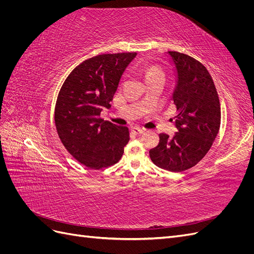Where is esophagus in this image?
I'll return each instance as SVG.
<instances>
[{
	"instance_id": "34e87169",
	"label": "esophagus",
	"mask_w": 254,
	"mask_h": 254,
	"mask_svg": "<svg viewBox=\"0 0 254 254\" xmlns=\"http://www.w3.org/2000/svg\"><path fill=\"white\" fill-rule=\"evenodd\" d=\"M132 131H133V133H135V134H142V133H144V132L146 131V129L140 128V127H133V128H132Z\"/></svg>"
}]
</instances>
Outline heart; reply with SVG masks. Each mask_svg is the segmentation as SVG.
<instances>
[{"instance_id":"b5f03b06","label":"heart","mask_w":254,"mask_h":254,"mask_svg":"<svg viewBox=\"0 0 254 254\" xmlns=\"http://www.w3.org/2000/svg\"><path fill=\"white\" fill-rule=\"evenodd\" d=\"M163 77V74L161 72L158 67L156 66H149L146 68L145 71V78L146 79H149V78H155V77Z\"/></svg>"}]
</instances>
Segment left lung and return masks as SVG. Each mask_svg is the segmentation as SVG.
Returning <instances> with one entry per match:
<instances>
[{"instance_id": "left-lung-1", "label": "left lung", "mask_w": 254, "mask_h": 254, "mask_svg": "<svg viewBox=\"0 0 254 254\" xmlns=\"http://www.w3.org/2000/svg\"><path fill=\"white\" fill-rule=\"evenodd\" d=\"M167 56L178 76L173 95L178 131L173 137L160 133L149 156L158 167L180 173L195 166L210 150L220 127V103L212 76L200 61L175 51Z\"/></svg>"}]
</instances>
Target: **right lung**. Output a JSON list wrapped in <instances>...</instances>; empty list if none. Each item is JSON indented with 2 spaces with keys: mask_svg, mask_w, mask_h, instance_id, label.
Here are the masks:
<instances>
[{
  "mask_svg": "<svg viewBox=\"0 0 254 254\" xmlns=\"http://www.w3.org/2000/svg\"><path fill=\"white\" fill-rule=\"evenodd\" d=\"M136 53L102 54L86 59L65 78L55 106L60 141L71 156L91 170L118 163L129 129L101 118L118 89L123 72Z\"/></svg>",
  "mask_w": 254,
  "mask_h": 254,
  "instance_id": "1",
  "label": "right lung"
}]
</instances>
